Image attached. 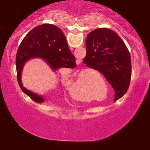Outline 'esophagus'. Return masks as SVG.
I'll return each mask as SVG.
<instances>
[{"label":"esophagus","instance_id":"esophagus-1","mask_svg":"<svg viewBox=\"0 0 150 150\" xmlns=\"http://www.w3.org/2000/svg\"><path fill=\"white\" fill-rule=\"evenodd\" d=\"M79 63H80V62H79ZM78 64H79V63H78Z\"/></svg>","mask_w":150,"mask_h":150}]
</instances>
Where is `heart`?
Returning <instances> with one entry per match:
<instances>
[{
    "instance_id": "heart-1",
    "label": "heart",
    "mask_w": 150,
    "mask_h": 150,
    "mask_svg": "<svg viewBox=\"0 0 150 150\" xmlns=\"http://www.w3.org/2000/svg\"><path fill=\"white\" fill-rule=\"evenodd\" d=\"M90 72H93V71L91 69H86V70L83 71H81L79 75L78 78L77 79V80L70 85L69 86L70 91L72 93L73 95L75 97L80 98V95L79 94V86L81 82H82L83 79L85 78V76Z\"/></svg>"
}]
</instances>
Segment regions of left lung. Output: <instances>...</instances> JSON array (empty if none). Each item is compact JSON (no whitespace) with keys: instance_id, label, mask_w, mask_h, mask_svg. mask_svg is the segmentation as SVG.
<instances>
[{"instance_id":"1","label":"left lung","mask_w":150,"mask_h":150,"mask_svg":"<svg viewBox=\"0 0 150 150\" xmlns=\"http://www.w3.org/2000/svg\"><path fill=\"white\" fill-rule=\"evenodd\" d=\"M86 48L83 63L105 76L117 100L127 92L131 79V57L126 45L113 30L97 28L87 35Z\"/></svg>"}]
</instances>
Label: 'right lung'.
I'll list each match as a JSON object with an SVG mask.
<instances>
[{"label": "right lung", "instance_id": "obj_1", "mask_svg": "<svg viewBox=\"0 0 150 150\" xmlns=\"http://www.w3.org/2000/svg\"><path fill=\"white\" fill-rule=\"evenodd\" d=\"M41 58L54 71L59 68L76 67L75 58L68 47L67 40L62 30L53 24H45L34 28L28 32L17 51L16 65L17 80L22 91L35 103L44 102L39 95L23 87L22 72L28 61Z\"/></svg>", "mask_w": 150, "mask_h": 150}]
</instances>
